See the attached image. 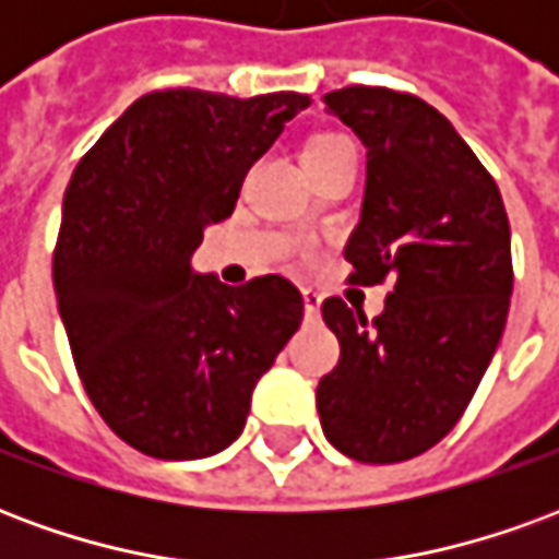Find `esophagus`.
Returning a JSON list of instances; mask_svg holds the SVG:
<instances>
[{
  "mask_svg": "<svg viewBox=\"0 0 559 559\" xmlns=\"http://www.w3.org/2000/svg\"><path fill=\"white\" fill-rule=\"evenodd\" d=\"M302 302H305V317L308 320H320V296L314 290H302Z\"/></svg>",
  "mask_w": 559,
  "mask_h": 559,
  "instance_id": "esophagus-1",
  "label": "esophagus"
}]
</instances>
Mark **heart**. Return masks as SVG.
<instances>
[{
  "label": "heart",
  "mask_w": 559,
  "mask_h": 559,
  "mask_svg": "<svg viewBox=\"0 0 559 559\" xmlns=\"http://www.w3.org/2000/svg\"><path fill=\"white\" fill-rule=\"evenodd\" d=\"M341 143H347L344 138H335V134H323V138H314L308 146H305L302 155H314V152H326L332 146H341Z\"/></svg>",
  "instance_id": "b5f03b06"
}]
</instances>
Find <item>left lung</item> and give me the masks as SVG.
<instances>
[{
	"label": "left lung",
	"mask_w": 559,
	"mask_h": 559,
	"mask_svg": "<svg viewBox=\"0 0 559 559\" xmlns=\"http://www.w3.org/2000/svg\"><path fill=\"white\" fill-rule=\"evenodd\" d=\"M368 148L362 218L344 248L353 284L395 287L383 314L332 296L341 344L317 386L326 440L362 464L428 452L455 428L503 338L512 239L503 197L452 122L411 92L347 86L323 95Z\"/></svg>",
	"instance_id": "1"
}]
</instances>
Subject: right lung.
I'll return each instance as SVG.
<instances>
[{"label":"right lung","instance_id":"add662e5","mask_svg":"<svg viewBox=\"0 0 559 559\" xmlns=\"http://www.w3.org/2000/svg\"><path fill=\"white\" fill-rule=\"evenodd\" d=\"M308 104L299 92H148L68 182L53 251L59 317L95 411L143 455L227 449L257 380L302 323V293L287 278L227 287L191 272V254Z\"/></svg>","mask_w":559,"mask_h":559}]
</instances>
